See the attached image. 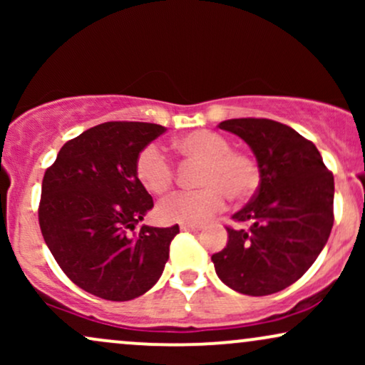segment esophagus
I'll return each mask as SVG.
<instances>
[{
    "mask_svg": "<svg viewBox=\"0 0 365 365\" xmlns=\"http://www.w3.org/2000/svg\"><path fill=\"white\" fill-rule=\"evenodd\" d=\"M180 228H182L183 232H200V226L197 225H182Z\"/></svg>",
    "mask_w": 365,
    "mask_h": 365,
    "instance_id": "obj_1",
    "label": "esophagus"
}]
</instances>
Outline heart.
<instances>
[{
  "instance_id": "heart-1",
  "label": "heart",
  "mask_w": 365,
  "mask_h": 365,
  "mask_svg": "<svg viewBox=\"0 0 365 365\" xmlns=\"http://www.w3.org/2000/svg\"><path fill=\"white\" fill-rule=\"evenodd\" d=\"M175 148L188 161L202 163L199 185L163 199L156 216L163 223H202L225 207L226 197L244 200L257 187V170L249 158L233 153L232 142L212 130H195L175 140ZM135 175L150 194H165L173 183V165L158 144H148L135 161Z\"/></svg>"
}]
</instances>
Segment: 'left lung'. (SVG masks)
<instances>
[{
    "instance_id": "left-lung-1",
    "label": "left lung",
    "mask_w": 365,
    "mask_h": 365,
    "mask_svg": "<svg viewBox=\"0 0 365 365\" xmlns=\"http://www.w3.org/2000/svg\"><path fill=\"white\" fill-rule=\"evenodd\" d=\"M254 153L259 187L232 217L249 228H226L228 242L212 254L217 278L244 295L282 292L312 266L333 228L334 178L311 140L266 118L217 125Z\"/></svg>"
}]
</instances>
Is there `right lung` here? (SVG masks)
<instances>
[{
	"instance_id": "right-lung-1",
	"label": "right lung",
	"mask_w": 365,
	"mask_h": 365,
	"mask_svg": "<svg viewBox=\"0 0 365 365\" xmlns=\"http://www.w3.org/2000/svg\"><path fill=\"white\" fill-rule=\"evenodd\" d=\"M166 128L106 121L68 140L44 173L39 225L63 273L113 302L144 295L161 278L178 225H137L154 206L135 175L137 156Z\"/></svg>"
}]
</instances>
